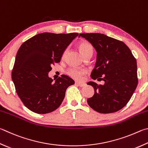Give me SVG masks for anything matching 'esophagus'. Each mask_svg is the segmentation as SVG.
I'll list each match as a JSON object with an SVG mask.
<instances>
[{
    "label": "esophagus",
    "instance_id": "obj_1",
    "mask_svg": "<svg viewBox=\"0 0 148 148\" xmlns=\"http://www.w3.org/2000/svg\"><path fill=\"white\" fill-rule=\"evenodd\" d=\"M75 84L77 85V86H79V87H85V83H81V82H76L75 83Z\"/></svg>",
    "mask_w": 148,
    "mask_h": 148
}]
</instances>
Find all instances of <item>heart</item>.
Returning <instances> with one entry per match:
<instances>
[{
	"mask_svg": "<svg viewBox=\"0 0 148 148\" xmlns=\"http://www.w3.org/2000/svg\"><path fill=\"white\" fill-rule=\"evenodd\" d=\"M79 50L83 55V57L86 56L88 53H92V47L89 42L87 41H82L80 42L78 45ZM66 50H65L63 53V56H65ZM87 73V71L85 69H81V68H76V67H72L70 68L68 71H67V74L69 76L72 77V78L75 79L79 80L82 77L83 75Z\"/></svg>",
	"mask_w": 148,
	"mask_h": 148,
	"instance_id": "b5f03b06",
	"label": "heart"
}]
</instances>
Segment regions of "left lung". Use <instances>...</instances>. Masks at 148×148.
Returning <instances> with one entry per match:
<instances>
[{
	"label": "left lung",
	"mask_w": 148,
	"mask_h": 148,
	"mask_svg": "<svg viewBox=\"0 0 148 148\" xmlns=\"http://www.w3.org/2000/svg\"><path fill=\"white\" fill-rule=\"evenodd\" d=\"M96 51V62L90 76L104 85L89 82L95 95L88 98L91 108L100 113H111L123 108L138 84L136 61L124 42L98 33L80 34Z\"/></svg>",
	"instance_id": "left-lung-1"
}]
</instances>
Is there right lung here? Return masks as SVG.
<instances>
[{
    "label": "right lung",
    "mask_w": 148,
    "mask_h": 148,
    "mask_svg": "<svg viewBox=\"0 0 148 148\" xmlns=\"http://www.w3.org/2000/svg\"><path fill=\"white\" fill-rule=\"evenodd\" d=\"M79 34L45 32L31 37L16 55L12 79L24 105L32 112L47 114L57 109L66 88L74 81L66 75L53 82L48 76L52 65L60 62L67 47Z\"/></svg>",
    "instance_id": "1"
}]
</instances>
